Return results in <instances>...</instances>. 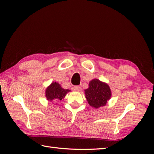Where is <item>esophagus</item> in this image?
<instances>
[{
  "label": "esophagus",
  "instance_id": "obj_1",
  "mask_svg": "<svg viewBox=\"0 0 154 154\" xmlns=\"http://www.w3.org/2000/svg\"><path fill=\"white\" fill-rule=\"evenodd\" d=\"M73 90L75 91H77V92H80L81 91V87L80 86H75L73 87Z\"/></svg>",
  "mask_w": 154,
  "mask_h": 154
}]
</instances>
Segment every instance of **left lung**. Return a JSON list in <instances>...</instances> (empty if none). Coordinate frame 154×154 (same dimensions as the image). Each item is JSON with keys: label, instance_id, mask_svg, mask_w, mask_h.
I'll list each match as a JSON object with an SVG mask.
<instances>
[{"label": "left lung", "instance_id": "left-lung-1", "mask_svg": "<svg viewBox=\"0 0 154 154\" xmlns=\"http://www.w3.org/2000/svg\"><path fill=\"white\" fill-rule=\"evenodd\" d=\"M85 94L89 105L99 109L106 105L112 96V93L107 83L94 79L89 82V87L85 90Z\"/></svg>", "mask_w": 154, "mask_h": 154}]
</instances>
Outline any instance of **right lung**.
Segmentation results:
<instances>
[{
  "instance_id": "obj_1",
  "label": "right lung",
  "mask_w": 154,
  "mask_h": 154,
  "mask_svg": "<svg viewBox=\"0 0 154 154\" xmlns=\"http://www.w3.org/2000/svg\"><path fill=\"white\" fill-rule=\"evenodd\" d=\"M69 89H65L57 82H52L45 91L46 99L52 102L53 100H61L70 92Z\"/></svg>"
}]
</instances>
